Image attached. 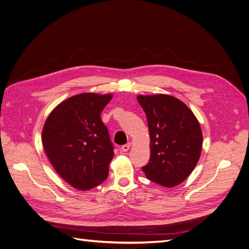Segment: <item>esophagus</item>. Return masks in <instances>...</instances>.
<instances>
[{
  "instance_id": "1",
  "label": "esophagus",
  "mask_w": 249,
  "mask_h": 249,
  "mask_svg": "<svg viewBox=\"0 0 249 249\" xmlns=\"http://www.w3.org/2000/svg\"><path fill=\"white\" fill-rule=\"evenodd\" d=\"M130 146H131L130 143H126V144H124V145L121 146V150H122V151H128L129 148H130Z\"/></svg>"
}]
</instances>
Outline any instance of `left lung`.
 Wrapping results in <instances>:
<instances>
[{"instance_id":"obj_1","label":"left lung","mask_w":249,"mask_h":249,"mask_svg":"<svg viewBox=\"0 0 249 249\" xmlns=\"http://www.w3.org/2000/svg\"><path fill=\"white\" fill-rule=\"evenodd\" d=\"M137 101L146 115L150 136V158L142 171L160 185H179L200 157L202 133L197 119L174 96L138 95Z\"/></svg>"}]
</instances>
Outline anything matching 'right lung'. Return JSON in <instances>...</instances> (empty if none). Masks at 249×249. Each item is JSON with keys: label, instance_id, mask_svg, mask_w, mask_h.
I'll return each instance as SVG.
<instances>
[{"label": "right lung", "instance_id": "right-lung-1", "mask_svg": "<svg viewBox=\"0 0 249 249\" xmlns=\"http://www.w3.org/2000/svg\"><path fill=\"white\" fill-rule=\"evenodd\" d=\"M111 99L91 92L74 95L50 114L42 129L51 164L74 188L91 189L109 174L114 145L101 113Z\"/></svg>", "mask_w": 249, "mask_h": 249}]
</instances>
